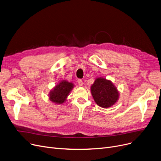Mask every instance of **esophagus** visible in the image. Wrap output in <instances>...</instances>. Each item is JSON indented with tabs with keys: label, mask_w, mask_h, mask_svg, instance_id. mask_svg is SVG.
<instances>
[{
	"label": "esophagus",
	"mask_w": 161,
	"mask_h": 161,
	"mask_svg": "<svg viewBox=\"0 0 161 161\" xmlns=\"http://www.w3.org/2000/svg\"><path fill=\"white\" fill-rule=\"evenodd\" d=\"M78 85H79L80 86H82L83 84V81H82L81 80H78Z\"/></svg>",
	"instance_id": "34e87169"
}]
</instances>
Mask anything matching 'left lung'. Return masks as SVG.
Wrapping results in <instances>:
<instances>
[{
	"mask_svg": "<svg viewBox=\"0 0 161 161\" xmlns=\"http://www.w3.org/2000/svg\"><path fill=\"white\" fill-rule=\"evenodd\" d=\"M91 92L95 103L103 108L113 106L119 97V93L113 83L103 78L95 80L91 87Z\"/></svg>",
	"mask_w": 161,
	"mask_h": 161,
	"instance_id": "left-lung-1",
	"label": "left lung"
}]
</instances>
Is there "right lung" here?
I'll list each match as a JSON object with an SVG mask.
<instances>
[{"mask_svg":"<svg viewBox=\"0 0 161 161\" xmlns=\"http://www.w3.org/2000/svg\"><path fill=\"white\" fill-rule=\"evenodd\" d=\"M74 87L72 83L62 80L49 93L50 100L56 104H62L65 102L69 93Z\"/></svg>","mask_w":161,"mask_h":161,"instance_id":"add662e5","label":"right lung"}]
</instances>
